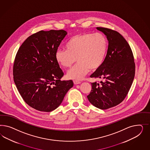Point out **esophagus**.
<instances>
[{
	"label": "esophagus",
	"mask_w": 150,
	"mask_h": 150,
	"mask_svg": "<svg viewBox=\"0 0 150 150\" xmlns=\"http://www.w3.org/2000/svg\"><path fill=\"white\" fill-rule=\"evenodd\" d=\"M81 83V82L79 81H77V80H74V83L75 85H77V84H80Z\"/></svg>",
	"instance_id": "1"
}]
</instances>
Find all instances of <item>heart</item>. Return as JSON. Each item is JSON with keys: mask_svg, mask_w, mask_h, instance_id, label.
Listing matches in <instances>:
<instances>
[{"mask_svg": "<svg viewBox=\"0 0 150 150\" xmlns=\"http://www.w3.org/2000/svg\"><path fill=\"white\" fill-rule=\"evenodd\" d=\"M108 42L101 33H82L71 37L66 44V49L56 51L57 62L65 68H70L77 60V63L70 69L67 76L80 80L90 70L100 68L105 60Z\"/></svg>", "mask_w": 150, "mask_h": 150, "instance_id": "heart-1", "label": "heart"}]
</instances>
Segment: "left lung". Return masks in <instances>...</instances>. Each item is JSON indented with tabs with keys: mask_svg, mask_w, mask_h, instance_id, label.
Wrapping results in <instances>:
<instances>
[{
	"mask_svg": "<svg viewBox=\"0 0 150 150\" xmlns=\"http://www.w3.org/2000/svg\"><path fill=\"white\" fill-rule=\"evenodd\" d=\"M107 36V53L103 63L90 77L102 80L91 83L87 98L100 109L115 107L127 96L135 76V64L132 49L119 32L105 27H96Z\"/></svg>",
	"mask_w": 150,
	"mask_h": 150,
	"instance_id": "8db88e82",
	"label": "left lung"
}]
</instances>
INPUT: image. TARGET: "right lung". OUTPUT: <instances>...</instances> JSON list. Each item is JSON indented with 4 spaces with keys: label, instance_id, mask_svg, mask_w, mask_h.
I'll use <instances>...</instances> for the list:
<instances>
[{
    "label": "right lung",
    "instance_id": "add662e5",
    "mask_svg": "<svg viewBox=\"0 0 150 150\" xmlns=\"http://www.w3.org/2000/svg\"><path fill=\"white\" fill-rule=\"evenodd\" d=\"M67 34L63 30H41L28 37L16 55L14 82L24 101L37 110L50 112L58 108L73 86L72 80H60L64 73L55 58Z\"/></svg>",
    "mask_w": 150,
    "mask_h": 150
}]
</instances>
